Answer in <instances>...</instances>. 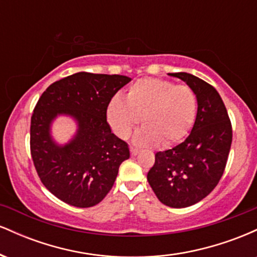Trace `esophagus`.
I'll use <instances>...</instances> for the list:
<instances>
[{
    "instance_id": "obj_1",
    "label": "esophagus",
    "mask_w": 257,
    "mask_h": 257,
    "mask_svg": "<svg viewBox=\"0 0 257 257\" xmlns=\"http://www.w3.org/2000/svg\"><path fill=\"white\" fill-rule=\"evenodd\" d=\"M139 153V150L135 149V147H131V155L132 156H137Z\"/></svg>"
}]
</instances>
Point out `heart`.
Listing matches in <instances>:
<instances>
[{
	"label": "heart",
	"instance_id": "obj_1",
	"mask_svg": "<svg viewBox=\"0 0 257 257\" xmlns=\"http://www.w3.org/2000/svg\"><path fill=\"white\" fill-rule=\"evenodd\" d=\"M198 113L192 88L163 78H141L126 90L124 100L113 98L106 117L117 137L126 139L140 122L145 125L134 137L139 146H173L190 134Z\"/></svg>",
	"mask_w": 257,
	"mask_h": 257
}]
</instances>
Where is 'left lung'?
<instances>
[{
    "label": "left lung",
    "mask_w": 257,
    "mask_h": 257,
    "mask_svg": "<svg viewBox=\"0 0 257 257\" xmlns=\"http://www.w3.org/2000/svg\"><path fill=\"white\" fill-rule=\"evenodd\" d=\"M169 75L196 91L198 113L185 141L156 153L147 181L164 205L186 208L205 198L219 184L231 150L232 124L213 85L191 73Z\"/></svg>",
    "instance_id": "obj_1"
}]
</instances>
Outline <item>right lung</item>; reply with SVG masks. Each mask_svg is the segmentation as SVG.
<instances>
[{"label":"right lung","instance_id":"right-lung-1","mask_svg":"<svg viewBox=\"0 0 257 257\" xmlns=\"http://www.w3.org/2000/svg\"><path fill=\"white\" fill-rule=\"evenodd\" d=\"M131 78L77 72L59 79L38 99L31 116L30 150L34 166L49 192L77 208L96 205L110 192L128 144L111 132L106 111ZM59 114L71 115L79 129L69 144L52 141L50 124Z\"/></svg>","mask_w":257,"mask_h":257}]
</instances>
